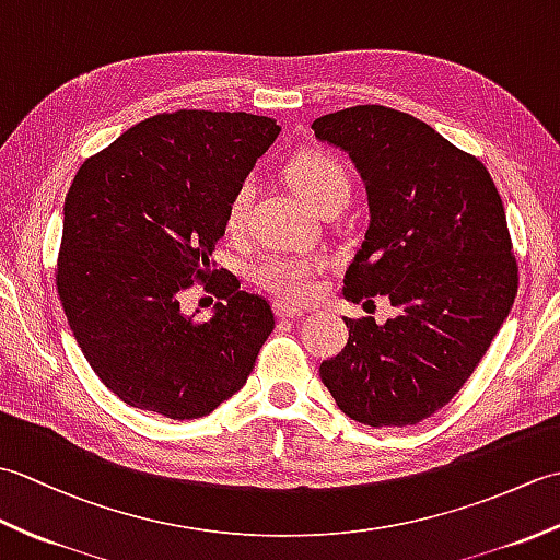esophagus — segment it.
Here are the masks:
<instances>
[{
    "label": "esophagus",
    "mask_w": 560,
    "mask_h": 560,
    "mask_svg": "<svg viewBox=\"0 0 560 560\" xmlns=\"http://www.w3.org/2000/svg\"><path fill=\"white\" fill-rule=\"evenodd\" d=\"M273 313H277L279 319H299L305 315L303 307H293V305H283V303L273 305Z\"/></svg>",
    "instance_id": "1"
}]
</instances>
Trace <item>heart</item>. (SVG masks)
<instances>
[{"label":"heart","mask_w":560,"mask_h":560,"mask_svg":"<svg viewBox=\"0 0 560 560\" xmlns=\"http://www.w3.org/2000/svg\"><path fill=\"white\" fill-rule=\"evenodd\" d=\"M289 175L293 187L299 189V195L317 211H325L335 205L347 207L351 197L349 173L337 159L327 156V153H299L289 165ZM255 177H245L233 189L229 207H225V229L231 233L245 229L247 213L255 199ZM325 267L327 259L319 255L269 253L249 265V279L261 291L277 295V299L299 303L311 299L315 289V277Z\"/></svg>","instance_id":"1"}]
</instances>
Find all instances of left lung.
<instances>
[{
  "label": "left lung",
  "instance_id": "8db88e82",
  "mask_svg": "<svg viewBox=\"0 0 560 560\" xmlns=\"http://www.w3.org/2000/svg\"><path fill=\"white\" fill-rule=\"evenodd\" d=\"M313 129L349 153L371 207L343 295L399 307L385 325L343 317L349 341L319 377L349 419L413 425L457 395L515 303L501 195L477 156L409 113L355 105Z\"/></svg>",
  "mask_w": 560,
  "mask_h": 560
}]
</instances>
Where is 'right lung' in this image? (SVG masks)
<instances>
[{
  "label": "right lung",
  "mask_w": 560,
  "mask_h": 560,
  "mask_svg": "<svg viewBox=\"0 0 560 560\" xmlns=\"http://www.w3.org/2000/svg\"><path fill=\"white\" fill-rule=\"evenodd\" d=\"M277 135V122L249 113H161L79 168L57 295L93 373L129 407L199 419L253 373L271 305L209 257L233 189ZM195 282L224 301L205 324L179 311Z\"/></svg>",
  "instance_id": "1"
}]
</instances>
